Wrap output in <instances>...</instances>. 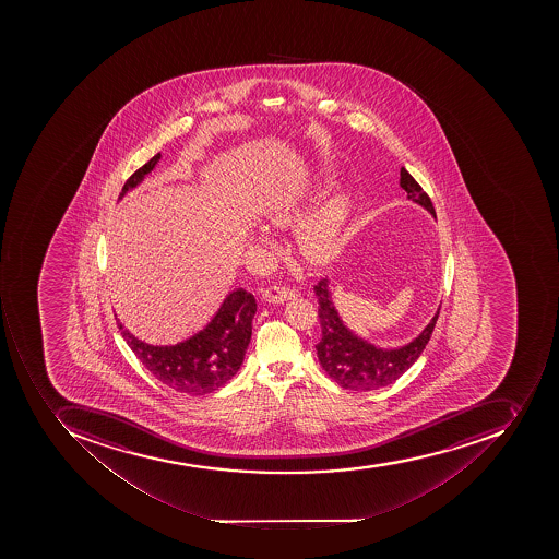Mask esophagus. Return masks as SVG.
Masks as SVG:
<instances>
[{
  "mask_svg": "<svg viewBox=\"0 0 559 559\" xmlns=\"http://www.w3.org/2000/svg\"><path fill=\"white\" fill-rule=\"evenodd\" d=\"M295 294H297V290L290 288V286L274 285L264 292V300L273 304H283L285 300H290L292 297H295Z\"/></svg>",
  "mask_w": 559,
  "mask_h": 559,
  "instance_id": "1",
  "label": "esophagus"
}]
</instances>
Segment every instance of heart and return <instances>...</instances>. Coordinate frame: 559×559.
Instances as JSON below:
<instances>
[{
    "instance_id": "1",
    "label": "heart",
    "mask_w": 559,
    "mask_h": 559,
    "mask_svg": "<svg viewBox=\"0 0 559 559\" xmlns=\"http://www.w3.org/2000/svg\"><path fill=\"white\" fill-rule=\"evenodd\" d=\"M299 213V204L294 199H277L267 210L269 221L274 224H288ZM347 216V199L335 195L321 204L300 224L299 247L311 262H329L337 255L343 245V230Z\"/></svg>"
}]
</instances>
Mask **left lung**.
<instances>
[{"label": "left lung", "mask_w": 559, "mask_h": 559, "mask_svg": "<svg viewBox=\"0 0 559 559\" xmlns=\"http://www.w3.org/2000/svg\"><path fill=\"white\" fill-rule=\"evenodd\" d=\"M401 187L407 192V198L427 207L428 212L436 216V207L431 204L427 192L405 167L401 169ZM314 294H317L318 318L321 325V338L317 344L318 360L338 386L353 392H370V390L395 383L396 379L418 360L423 349L427 347L440 311L437 309L436 317L431 318L421 334L411 341L407 346L399 349H381L353 334L352 330L344 325L332 302L326 277H321L314 285Z\"/></svg>", "instance_id": "1"}]
</instances>
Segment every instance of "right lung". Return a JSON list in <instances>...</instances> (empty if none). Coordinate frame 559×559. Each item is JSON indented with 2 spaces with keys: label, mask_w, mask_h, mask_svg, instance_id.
Returning <instances> with one entry per match:
<instances>
[{
  "label": "right lung",
  "mask_w": 559,
  "mask_h": 559,
  "mask_svg": "<svg viewBox=\"0 0 559 559\" xmlns=\"http://www.w3.org/2000/svg\"><path fill=\"white\" fill-rule=\"evenodd\" d=\"M160 154L150 158L145 166L129 176L119 199L134 189L154 169ZM257 300L247 290L238 288L225 297L221 309L201 332L175 346H152L122 330L132 353L146 369L166 386L189 395H206L224 386L236 376L251 338V321L255 317Z\"/></svg>",
  "instance_id": "1"
}]
</instances>
